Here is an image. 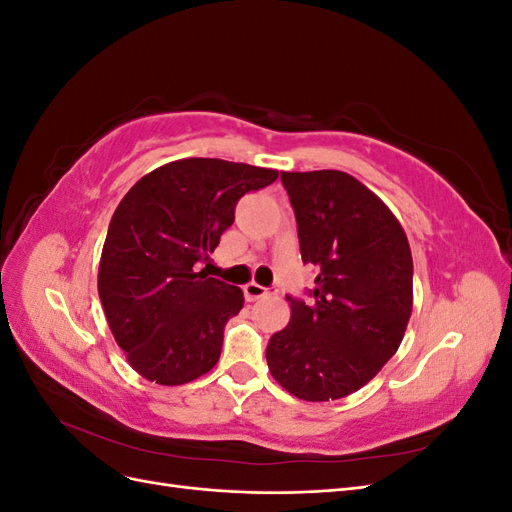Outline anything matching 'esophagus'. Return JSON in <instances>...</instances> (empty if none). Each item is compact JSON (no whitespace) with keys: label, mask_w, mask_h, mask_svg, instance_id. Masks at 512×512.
I'll return each mask as SVG.
<instances>
[{"label":"esophagus","mask_w":512,"mask_h":512,"mask_svg":"<svg viewBox=\"0 0 512 512\" xmlns=\"http://www.w3.org/2000/svg\"><path fill=\"white\" fill-rule=\"evenodd\" d=\"M243 292H245V299H247V301H256V299H262V297H267V294H271L269 288L260 286V284H256V282L245 284Z\"/></svg>","instance_id":"34e87169"}]
</instances>
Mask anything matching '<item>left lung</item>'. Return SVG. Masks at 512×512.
<instances>
[{
  "mask_svg": "<svg viewBox=\"0 0 512 512\" xmlns=\"http://www.w3.org/2000/svg\"><path fill=\"white\" fill-rule=\"evenodd\" d=\"M301 260L318 275L309 301L288 297V327L267 363L288 393L329 401L359 391L397 352L412 314V254L391 209L342 170L282 173Z\"/></svg>",
  "mask_w": 512,
  "mask_h": 512,
  "instance_id": "obj_1",
  "label": "left lung"
}]
</instances>
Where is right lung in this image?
I'll list each match as a JSON object with an SVG mask.
<instances>
[{
  "mask_svg": "<svg viewBox=\"0 0 512 512\" xmlns=\"http://www.w3.org/2000/svg\"><path fill=\"white\" fill-rule=\"evenodd\" d=\"M277 170L218 158L164 164L136 181L108 224L98 292L115 342L143 378L192 382L218 363L243 292L196 267L235 222L239 198Z\"/></svg>",
  "mask_w": 512,
  "mask_h": 512,
  "instance_id": "right-lung-1",
  "label": "right lung"
}]
</instances>
